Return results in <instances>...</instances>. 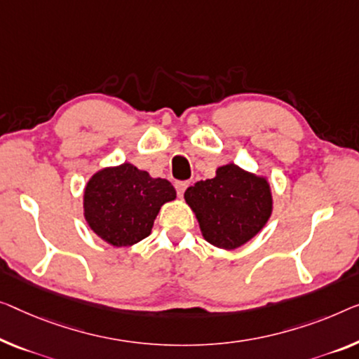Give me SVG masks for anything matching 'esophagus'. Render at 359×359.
Masks as SVG:
<instances>
[{
	"mask_svg": "<svg viewBox=\"0 0 359 359\" xmlns=\"http://www.w3.org/2000/svg\"><path fill=\"white\" fill-rule=\"evenodd\" d=\"M187 187H189V182H187V180L175 182V190H177L179 196H184V191L187 190Z\"/></svg>",
	"mask_w": 359,
	"mask_h": 359,
	"instance_id": "34e87169",
	"label": "esophagus"
}]
</instances>
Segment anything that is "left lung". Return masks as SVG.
I'll use <instances>...</instances> for the list:
<instances>
[{
	"instance_id": "obj_1",
	"label": "left lung",
	"mask_w": 359,
	"mask_h": 359,
	"mask_svg": "<svg viewBox=\"0 0 359 359\" xmlns=\"http://www.w3.org/2000/svg\"><path fill=\"white\" fill-rule=\"evenodd\" d=\"M184 198L195 212L206 242L224 250L250 242L272 212L267 179L233 163L217 168L216 177L189 187Z\"/></svg>"
}]
</instances>
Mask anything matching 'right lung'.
<instances>
[{
  "label": "right lung",
  "mask_w": 359,
  "mask_h": 359,
  "mask_svg": "<svg viewBox=\"0 0 359 359\" xmlns=\"http://www.w3.org/2000/svg\"><path fill=\"white\" fill-rule=\"evenodd\" d=\"M172 200L175 189L169 180L124 163L92 175L83 191V216L106 243L130 247L151 233L161 206Z\"/></svg>",
  "instance_id": "obj_1"
}]
</instances>
